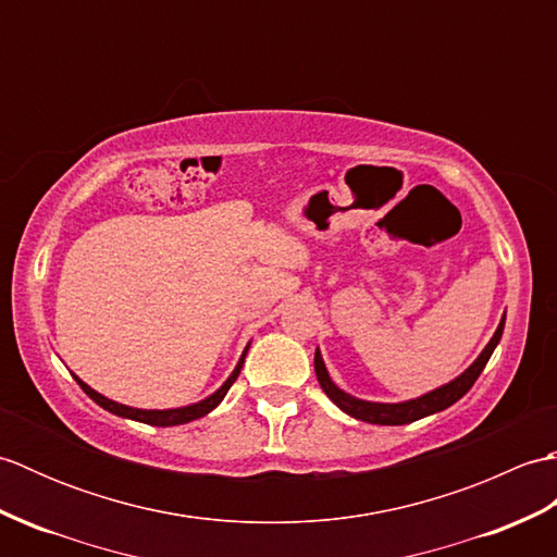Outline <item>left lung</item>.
I'll return each instance as SVG.
<instances>
[{
    "label": "left lung",
    "instance_id": "obj_1",
    "mask_svg": "<svg viewBox=\"0 0 557 557\" xmlns=\"http://www.w3.org/2000/svg\"><path fill=\"white\" fill-rule=\"evenodd\" d=\"M503 330H505V313L500 318L498 327H495V333L491 337V342L483 351L476 357V361L469 366L465 373H459L455 381H449L441 387L431 389V393H425L421 397H413V399H405V401H369V399H359L345 389L337 387L333 377L327 373V366L323 361V354L321 349L315 347V357H313V366H315V377L318 383H321L323 393L335 401V405L349 413V417L366 421V423H377V425H405L411 421H419L423 417H431V413L443 411L447 407H453L457 399L465 397L471 385L476 383V377L481 375V371L486 369V363L491 359L493 349L498 347V342L503 337Z\"/></svg>",
    "mask_w": 557,
    "mask_h": 557
}]
</instances>
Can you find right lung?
I'll use <instances>...</instances> for the list:
<instances>
[{"label":"right lung","instance_id":"add662e5","mask_svg":"<svg viewBox=\"0 0 557 557\" xmlns=\"http://www.w3.org/2000/svg\"><path fill=\"white\" fill-rule=\"evenodd\" d=\"M248 347H251V342H248V345L244 347L239 361H236V366H234V371L230 373L227 381H224V383L215 389V393L208 395L206 399L196 401V405L174 407V409H138V407H128V405H122V401H114V399H110V397L100 395L98 389H92L88 383H83L76 373H71V375H74V381L81 385L83 393H86V395H88L92 401H96V405H100L102 409H108L110 413H114V417L132 419V421L148 423V425H182V423H188V421H196V419H200V417H206V413H210L212 409H215V407L220 405V401L224 399V395H227V389L232 387V383L236 381V375L242 373V366H244V359H246V354H248Z\"/></svg>","mask_w":557,"mask_h":557}]
</instances>
